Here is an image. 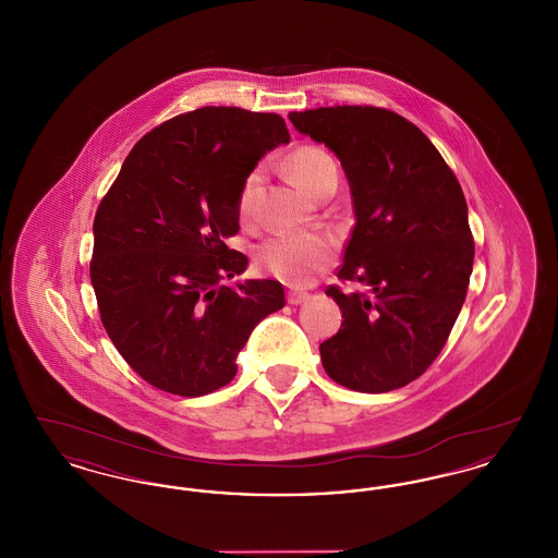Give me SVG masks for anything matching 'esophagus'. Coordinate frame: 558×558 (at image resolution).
<instances>
[{
    "label": "esophagus",
    "instance_id": "1",
    "mask_svg": "<svg viewBox=\"0 0 558 558\" xmlns=\"http://www.w3.org/2000/svg\"><path fill=\"white\" fill-rule=\"evenodd\" d=\"M287 299H289V303L291 305H301V303H305L307 299H310V292L296 291V289H291L289 294H287Z\"/></svg>",
    "mask_w": 558,
    "mask_h": 558
}]
</instances>
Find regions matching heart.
Instances as JSON below:
<instances>
[{
  "mask_svg": "<svg viewBox=\"0 0 558 558\" xmlns=\"http://www.w3.org/2000/svg\"><path fill=\"white\" fill-rule=\"evenodd\" d=\"M287 165L292 180L312 196H318L319 192L330 184L337 186V162L318 146H299L287 160ZM262 182V167H253L242 180L239 192V213L242 217H248L253 211ZM332 242L322 234H280L267 239L257 248L259 267L291 284L310 282L314 274L324 271L332 264Z\"/></svg>",
  "mask_w": 558,
  "mask_h": 558,
  "instance_id": "obj_1",
  "label": "heart"
}]
</instances>
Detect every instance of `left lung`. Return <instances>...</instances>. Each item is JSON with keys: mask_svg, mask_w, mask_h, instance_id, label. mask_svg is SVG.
<instances>
[{"mask_svg": "<svg viewBox=\"0 0 558 558\" xmlns=\"http://www.w3.org/2000/svg\"><path fill=\"white\" fill-rule=\"evenodd\" d=\"M345 169L355 228L328 287L343 322L319 345L326 374L351 391L387 393L416 380L450 337L473 271L475 242L462 187L414 123L376 107L289 114Z\"/></svg>", "mask_w": 558, "mask_h": 558, "instance_id": "1", "label": "left lung"}]
</instances>
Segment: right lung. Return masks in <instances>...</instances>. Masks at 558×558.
I'll return each instance as SVG.
<instances>
[{
    "label": "right lung",
    "instance_id": "add662e5",
    "mask_svg": "<svg viewBox=\"0 0 558 558\" xmlns=\"http://www.w3.org/2000/svg\"><path fill=\"white\" fill-rule=\"evenodd\" d=\"M289 142L276 112L196 108L146 133L102 198L89 264L100 319L160 391L201 398L228 385L253 328L284 307L276 280H221L248 266L226 244L240 230L242 180Z\"/></svg>",
    "mask_w": 558,
    "mask_h": 558
}]
</instances>
